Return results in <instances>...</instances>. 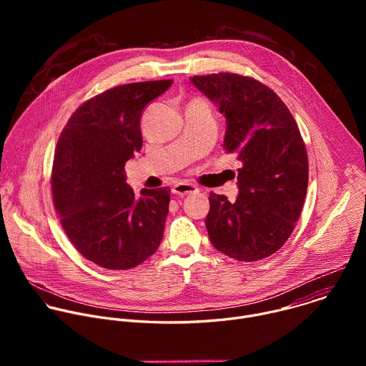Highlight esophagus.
I'll return each mask as SVG.
<instances>
[{
    "mask_svg": "<svg viewBox=\"0 0 366 366\" xmlns=\"http://www.w3.org/2000/svg\"><path fill=\"white\" fill-rule=\"evenodd\" d=\"M197 191V187L191 185V184H187V182H179L177 184L174 188H172V192L179 195V197H185L188 194H192Z\"/></svg>",
    "mask_w": 366,
    "mask_h": 366,
    "instance_id": "obj_1",
    "label": "esophagus"
}]
</instances>
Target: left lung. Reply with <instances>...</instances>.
<instances>
[{"label": "left lung", "mask_w": 366, "mask_h": 366, "mask_svg": "<svg viewBox=\"0 0 366 366\" xmlns=\"http://www.w3.org/2000/svg\"><path fill=\"white\" fill-rule=\"evenodd\" d=\"M192 85L226 117L223 149L237 154L236 201L210 192L205 227L222 253L254 262L291 236L308 185V158L298 126L267 85L236 74L192 76Z\"/></svg>", "instance_id": "1"}]
</instances>
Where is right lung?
<instances>
[{"mask_svg":"<svg viewBox=\"0 0 366 366\" xmlns=\"http://www.w3.org/2000/svg\"><path fill=\"white\" fill-rule=\"evenodd\" d=\"M172 82L126 84L88 99L58 140L51 169L55 208L76 250L101 268H134L164 237L171 189H142L136 198L124 165L142 149L144 107Z\"/></svg>","mask_w":366,"mask_h":366,"instance_id":"obj_1","label":"right lung"}]
</instances>
